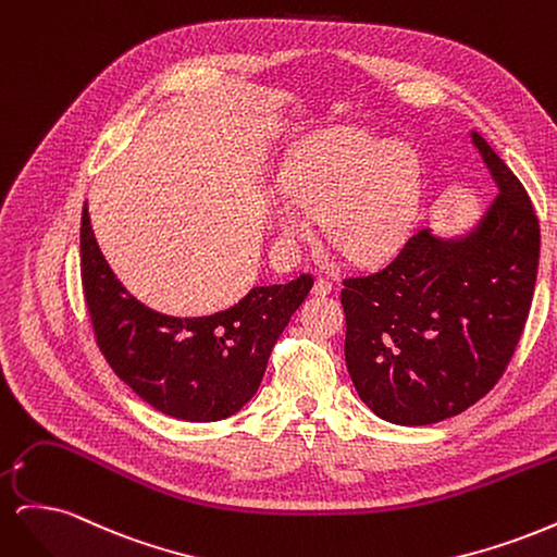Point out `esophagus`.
I'll use <instances>...</instances> for the list:
<instances>
[{
  "instance_id": "1",
  "label": "esophagus",
  "mask_w": 557,
  "mask_h": 557,
  "mask_svg": "<svg viewBox=\"0 0 557 557\" xmlns=\"http://www.w3.org/2000/svg\"><path fill=\"white\" fill-rule=\"evenodd\" d=\"M332 288H334V285H332L330 278L318 276V278L313 281V295H330Z\"/></svg>"
}]
</instances>
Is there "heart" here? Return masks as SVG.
Returning a JSON list of instances; mask_svg holds the SVG:
<instances>
[{
    "instance_id": "obj_1",
    "label": "heart",
    "mask_w": 557,
    "mask_h": 557,
    "mask_svg": "<svg viewBox=\"0 0 557 557\" xmlns=\"http://www.w3.org/2000/svg\"><path fill=\"white\" fill-rule=\"evenodd\" d=\"M283 237L305 239L325 215L327 242L352 262H376L407 237L418 209V162L407 146L360 129H332L301 146L283 172Z\"/></svg>"
}]
</instances>
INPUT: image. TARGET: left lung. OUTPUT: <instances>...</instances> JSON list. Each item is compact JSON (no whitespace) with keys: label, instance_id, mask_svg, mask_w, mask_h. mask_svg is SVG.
<instances>
[{"label":"left lung","instance_id":"obj_1","mask_svg":"<svg viewBox=\"0 0 557 557\" xmlns=\"http://www.w3.org/2000/svg\"><path fill=\"white\" fill-rule=\"evenodd\" d=\"M499 197L462 242L418 230L379 272L346 276V367L360 399L395 425L458 416L507 372L532 307L539 218L479 132Z\"/></svg>","mask_w":557,"mask_h":557}]
</instances>
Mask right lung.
<instances>
[{"label":"right lung","instance_id":"1","mask_svg":"<svg viewBox=\"0 0 557 557\" xmlns=\"http://www.w3.org/2000/svg\"><path fill=\"white\" fill-rule=\"evenodd\" d=\"M81 281L95 342L113 372L150 407L190 423L237 413L256 395L267 360L313 276L256 285L239 305L205 318L144 307L99 250L88 209L81 215Z\"/></svg>","mask_w":557,"mask_h":557}]
</instances>
